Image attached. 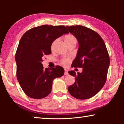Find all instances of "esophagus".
Returning a JSON list of instances; mask_svg holds the SVG:
<instances>
[{
    "mask_svg": "<svg viewBox=\"0 0 124 124\" xmlns=\"http://www.w3.org/2000/svg\"><path fill=\"white\" fill-rule=\"evenodd\" d=\"M64 75H68V70H64Z\"/></svg>",
    "mask_w": 124,
    "mask_h": 124,
    "instance_id": "1",
    "label": "esophagus"
}]
</instances>
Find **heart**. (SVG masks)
I'll list each match as a JSON object with an SVG mask.
<instances>
[{"label":"heart","mask_w":124,"mask_h":124,"mask_svg":"<svg viewBox=\"0 0 124 124\" xmlns=\"http://www.w3.org/2000/svg\"><path fill=\"white\" fill-rule=\"evenodd\" d=\"M64 40L65 43L66 44V45L68 46V45H70V44L73 43H77V38H75L74 35H73L72 34H68L66 35H65L64 37ZM56 43V41H54L53 43H52V45H51V49L53 50L54 45ZM61 63L63 65H66L67 64V63H68V60L67 59H64L62 60L61 61Z\"/></svg>","instance_id":"heart-1"}]
</instances>
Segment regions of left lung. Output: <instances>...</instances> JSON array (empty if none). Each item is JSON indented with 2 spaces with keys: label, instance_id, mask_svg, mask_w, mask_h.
<instances>
[{
  "label": "left lung",
  "instance_id": "left-lung-1",
  "mask_svg": "<svg viewBox=\"0 0 124 124\" xmlns=\"http://www.w3.org/2000/svg\"><path fill=\"white\" fill-rule=\"evenodd\" d=\"M66 27L79 43L72 67L83 68V72L77 74L74 70L68 72L75 77V83L68 87V91L77 99H88L96 95L106 83L109 56L103 40L95 31L80 25Z\"/></svg>",
  "mask_w": 124,
  "mask_h": 124
}]
</instances>
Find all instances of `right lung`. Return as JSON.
Wrapping results in <instances>:
<instances>
[{"instance_id": "obj_1", "label": "right lung", "mask_w": 124, "mask_h": 124, "mask_svg": "<svg viewBox=\"0 0 124 124\" xmlns=\"http://www.w3.org/2000/svg\"><path fill=\"white\" fill-rule=\"evenodd\" d=\"M69 32L64 26L43 25L27 31L20 39L15 54L16 77L25 94L34 99H41L51 93L52 81L61 77L62 67L44 69V55L51 54L54 40Z\"/></svg>"}]
</instances>
